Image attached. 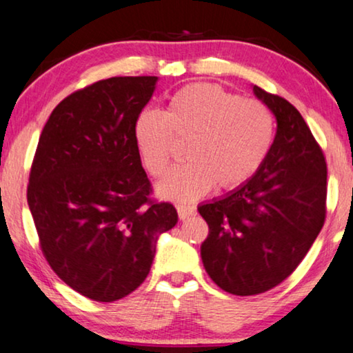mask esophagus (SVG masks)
I'll use <instances>...</instances> for the list:
<instances>
[{
	"label": "esophagus",
	"instance_id": "34e87169",
	"mask_svg": "<svg viewBox=\"0 0 353 353\" xmlns=\"http://www.w3.org/2000/svg\"><path fill=\"white\" fill-rule=\"evenodd\" d=\"M194 212H196V208L194 206H188V204H177V214L181 220L192 217V215H194Z\"/></svg>",
	"mask_w": 353,
	"mask_h": 353
}]
</instances>
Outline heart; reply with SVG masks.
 <instances>
[{
	"label": "heart",
	"instance_id": "heart-1",
	"mask_svg": "<svg viewBox=\"0 0 353 353\" xmlns=\"http://www.w3.org/2000/svg\"><path fill=\"white\" fill-rule=\"evenodd\" d=\"M134 143L150 176L166 171L174 139L188 143V163L172 168L159 183L160 196L194 201L210 188L230 192L260 171L276 134L271 109L215 83H190L168 99L163 115L145 110L134 122Z\"/></svg>",
	"mask_w": 353,
	"mask_h": 353
}]
</instances>
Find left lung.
Returning a JSON list of instances; mask_svg holds the SVG:
<instances>
[{"instance_id": "obj_1", "label": "left lung", "mask_w": 353, "mask_h": 353, "mask_svg": "<svg viewBox=\"0 0 353 353\" xmlns=\"http://www.w3.org/2000/svg\"><path fill=\"white\" fill-rule=\"evenodd\" d=\"M277 120L260 171L225 198L203 204L209 225L201 259L210 279L231 294L265 293L296 270L327 217V161L298 109L254 87Z\"/></svg>"}]
</instances>
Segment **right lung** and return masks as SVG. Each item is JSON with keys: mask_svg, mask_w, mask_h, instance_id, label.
<instances>
[{"mask_svg": "<svg viewBox=\"0 0 353 353\" xmlns=\"http://www.w3.org/2000/svg\"><path fill=\"white\" fill-rule=\"evenodd\" d=\"M155 76L110 77L52 110L31 163L26 199L42 255L66 285L112 303L144 282L157 239L177 223L171 203L150 198L134 122Z\"/></svg>", "mask_w": 353, "mask_h": 353, "instance_id": "right-lung-1", "label": "right lung"}]
</instances>
